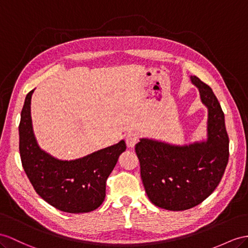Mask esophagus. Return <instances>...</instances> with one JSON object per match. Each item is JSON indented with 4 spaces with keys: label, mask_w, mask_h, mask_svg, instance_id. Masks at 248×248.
Returning <instances> with one entry per match:
<instances>
[{
    "label": "esophagus",
    "mask_w": 248,
    "mask_h": 248,
    "mask_svg": "<svg viewBox=\"0 0 248 248\" xmlns=\"http://www.w3.org/2000/svg\"><path fill=\"white\" fill-rule=\"evenodd\" d=\"M138 141V135L136 134V133H129L128 135L125 136V143L126 145H128V148H134L135 144L137 143Z\"/></svg>",
    "instance_id": "esophagus-1"
}]
</instances>
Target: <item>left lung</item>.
I'll return each instance as SVG.
<instances>
[{
	"label": "left lung",
	"instance_id": "left-lung-1",
	"mask_svg": "<svg viewBox=\"0 0 248 248\" xmlns=\"http://www.w3.org/2000/svg\"><path fill=\"white\" fill-rule=\"evenodd\" d=\"M189 78L207 109L206 139L179 145L140 138L135 145L150 201L174 212L186 211L204 201L218 186L228 162L230 140L219 101L197 76Z\"/></svg>",
	"mask_w": 248,
	"mask_h": 248
}]
</instances>
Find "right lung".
<instances>
[{
  "mask_svg": "<svg viewBox=\"0 0 248 248\" xmlns=\"http://www.w3.org/2000/svg\"><path fill=\"white\" fill-rule=\"evenodd\" d=\"M30 91L18 125L20 155L25 173L35 192L50 205L70 214L89 213L101 205L106 181L126 149L124 140L74 160H62L41 149L31 119Z\"/></svg>",
  "mask_w": 248,
  "mask_h": 248,
  "instance_id": "obj_1",
  "label": "right lung"
}]
</instances>
